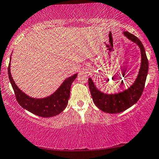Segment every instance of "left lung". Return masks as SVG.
I'll list each match as a JSON object with an SVG mask.
<instances>
[{"mask_svg":"<svg viewBox=\"0 0 159 159\" xmlns=\"http://www.w3.org/2000/svg\"><path fill=\"white\" fill-rule=\"evenodd\" d=\"M123 34L129 40L137 44L140 48L141 54L139 72L133 84H131L129 88L119 93H105L99 90L93 80L89 78V89L93 103L102 111L109 114L122 112L133 106L139 100L143 91L148 71V61L142 42L135 36L128 32H124Z\"/></svg>","mask_w":159,"mask_h":159,"instance_id":"1","label":"left lung"}]
</instances>
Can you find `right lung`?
Listing matches in <instances>:
<instances>
[{"instance_id": "1", "label": "right lung", "mask_w": 159, "mask_h": 159, "mask_svg": "<svg viewBox=\"0 0 159 159\" xmlns=\"http://www.w3.org/2000/svg\"><path fill=\"white\" fill-rule=\"evenodd\" d=\"M11 55L8 68V78L17 102L24 109L39 117H51L59 115L66 108L70 97L71 85L76 79L78 73L66 79L57 90L50 96L44 98H34L22 91L16 84L11 73Z\"/></svg>"}]
</instances>
